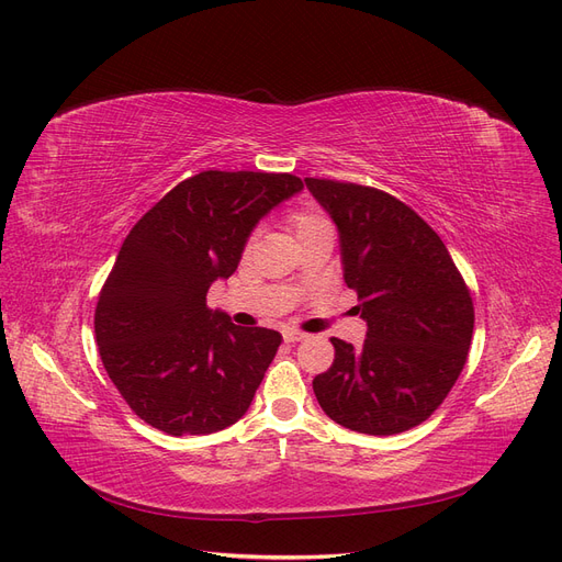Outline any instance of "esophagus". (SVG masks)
I'll list each match as a JSON object with an SVG mask.
<instances>
[{
  "instance_id": "34e87169",
  "label": "esophagus",
  "mask_w": 562,
  "mask_h": 562,
  "mask_svg": "<svg viewBox=\"0 0 562 562\" xmlns=\"http://www.w3.org/2000/svg\"><path fill=\"white\" fill-rule=\"evenodd\" d=\"M282 336H284V342H301L307 338V334H303V330H294V328H286Z\"/></svg>"
}]
</instances>
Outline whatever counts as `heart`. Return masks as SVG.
<instances>
[{"label": "heart", "mask_w": 562, "mask_h": 562, "mask_svg": "<svg viewBox=\"0 0 562 562\" xmlns=\"http://www.w3.org/2000/svg\"><path fill=\"white\" fill-rule=\"evenodd\" d=\"M289 224L294 226V232H296V236L301 238L303 234H307V232H313V228H319V226H328V220L322 215V213H317L315 207H310V205H303V207H296V211L289 215ZM252 245V238L247 240V247Z\"/></svg>", "instance_id": "obj_1"}]
</instances>
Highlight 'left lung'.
<instances>
[{"mask_svg": "<svg viewBox=\"0 0 562 562\" xmlns=\"http://www.w3.org/2000/svg\"><path fill=\"white\" fill-rule=\"evenodd\" d=\"M340 234L345 282L368 324L361 347L330 338L336 359L313 380L322 409L366 435H396L442 405L468 359L470 289L442 238L375 187L305 178Z\"/></svg>", "mask_w": 562, "mask_h": 562, "instance_id": "obj_1", "label": "left lung"}]
</instances>
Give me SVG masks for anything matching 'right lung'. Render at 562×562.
<instances>
[{
    "label": "right lung",
    "instance_id": "add662e5",
    "mask_svg": "<svg viewBox=\"0 0 562 562\" xmlns=\"http://www.w3.org/2000/svg\"><path fill=\"white\" fill-rule=\"evenodd\" d=\"M301 190L292 173L201 171L124 238L99 292L94 336L111 382L145 424L180 438L217 432L247 412L282 336L232 324L205 296L234 276L255 224Z\"/></svg>",
    "mask_w": 562,
    "mask_h": 562
}]
</instances>
